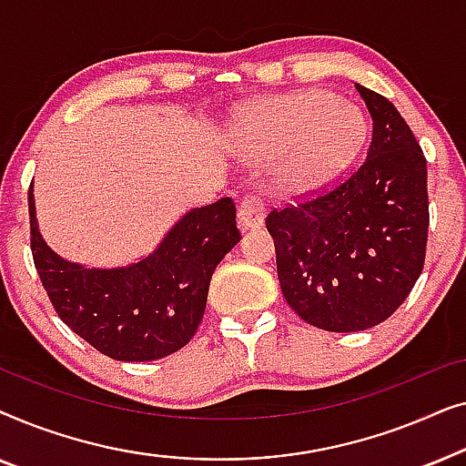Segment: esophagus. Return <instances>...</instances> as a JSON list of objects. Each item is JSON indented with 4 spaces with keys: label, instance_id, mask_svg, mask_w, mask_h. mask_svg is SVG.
<instances>
[{
    "label": "esophagus",
    "instance_id": "esophagus-1",
    "mask_svg": "<svg viewBox=\"0 0 466 466\" xmlns=\"http://www.w3.org/2000/svg\"><path fill=\"white\" fill-rule=\"evenodd\" d=\"M238 220H239V228H258L263 227L265 222V203L260 197L248 195L241 199L239 209H238Z\"/></svg>",
    "mask_w": 466,
    "mask_h": 466
}]
</instances>
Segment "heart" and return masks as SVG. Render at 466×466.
I'll return each mask as SVG.
<instances>
[{"label": "heart", "mask_w": 466, "mask_h": 466, "mask_svg": "<svg viewBox=\"0 0 466 466\" xmlns=\"http://www.w3.org/2000/svg\"><path fill=\"white\" fill-rule=\"evenodd\" d=\"M367 131L359 106L301 91L252 107L235 125L233 146L248 161H278V188L299 197L333 184L360 152Z\"/></svg>", "instance_id": "b5f03b06"}]
</instances>
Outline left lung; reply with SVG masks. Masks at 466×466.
Wrapping results in <instances>:
<instances>
[{
    "label": "left lung",
    "instance_id": "obj_1",
    "mask_svg": "<svg viewBox=\"0 0 466 466\" xmlns=\"http://www.w3.org/2000/svg\"><path fill=\"white\" fill-rule=\"evenodd\" d=\"M356 91L373 120L367 161L330 193L267 216L286 303L333 333L371 329L399 309L429 235L422 148L390 101Z\"/></svg>",
    "mask_w": 466,
    "mask_h": 466
}]
</instances>
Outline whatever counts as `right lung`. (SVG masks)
Here are the masks:
<instances>
[{
    "instance_id": "obj_1",
    "label": "right lung",
    "mask_w": 466,
    "mask_h": 466,
    "mask_svg": "<svg viewBox=\"0 0 466 466\" xmlns=\"http://www.w3.org/2000/svg\"><path fill=\"white\" fill-rule=\"evenodd\" d=\"M29 225L37 276L56 314L101 354L125 362L165 359L193 339L212 273L241 239L235 203L225 197L188 209L136 263L110 269L72 263L42 238L34 182Z\"/></svg>"
}]
</instances>
